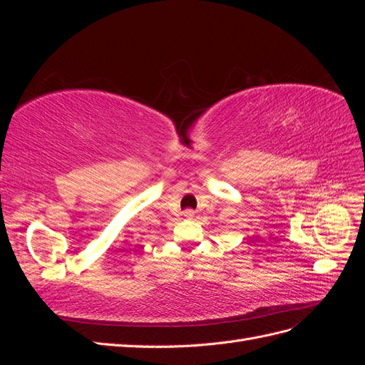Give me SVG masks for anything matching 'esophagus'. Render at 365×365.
<instances>
[{"label":"esophagus","mask_w":365,"mask_h":365,"mask_svg":"<svg viewBox=\"0 0 365 365\" xmlns=\"http://www.w3.org/2000/svg\"><path fill=\"white\" fill-rule=\"evenodd\" d=\"M182 215H184L185 217H193V216H195V212H193V210L189 208V210H185V212H184Z\"/></svg>","instance_id":"obj_1"}]
</instances>
